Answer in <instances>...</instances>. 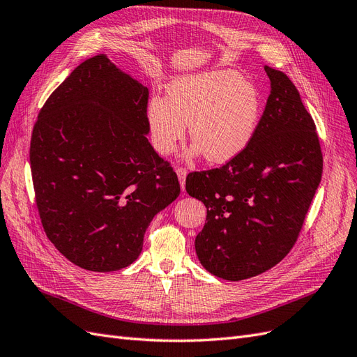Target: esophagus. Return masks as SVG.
<instances>
[{
  "instance_id": "esophagus-1",
  "label": "esophagus",
  "mask_w": 357,
  "mask_h": 357,
  "mask_svg": "<svg viewBox=\"0 0 357 357\" xmlns=\"http://www.w3.org/2000/svg\"><path fill=\"white\" fill-rule=\"evenodd\" d=\"M176 172H177V177H178V180H180V186H181V189H185V181H186L188 171H186L185 168H177V169H176Z\"/></svg>"
}]
</instances>
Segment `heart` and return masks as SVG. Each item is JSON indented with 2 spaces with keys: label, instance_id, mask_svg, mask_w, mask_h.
Instances as JSON below:
<instances>
[{
  "label": "heart",
  "instance_id": "heart-1",
  "mask_svg": "<svg viewBox=\"0 0 357 357\" xmlns=\"http://www.w3.org/2000/svg\"><path fill=\"white\" fill-rule=\"evenodd\" d=\"M167 92V100L152 96L146 109L150 138L160 155L174 152L189 125L192 153L225 164L244 152L262 122L261 92L232 70L183 75Z\"/></svg>",
  "mask_w": 357,
  "mask_h": 357
}]
</instances>
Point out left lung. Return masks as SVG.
Masks as SVG:
<instances>
[{"mask_svg":"<svg viewBox=\"0 0 357 357\" xmlns=\"http://www.w3.org/2000/svg\"><path fill=\"white\" fill-rule=\"evenodd\" d=\"M265 71L271 93L252 143L223 167L186 178L189 195L207 207L195 238L199 262L229 282L262 274L290 252L321 180L314 121L287 75Z\"/></svg>","mask_w":357,"mask_h":357,"instance_id":"obj_1","label":"left lung"}]
</instances>
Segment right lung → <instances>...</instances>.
Wrapping results in <instances>:
<instances>
[{"label":"right lung","instance_id":"right-lung-1","mask_svg":"<svg viewBox=\"0 0 357 357\" xmlns=\"http://www.w3.org/2000/svg\"><path fill=\"white\" fill-rule=\"evenodd\" d=\"M147 101L146 86L96 55L52 92L32 129L43 228L88 271L131 265L150 222L180 193L174 169L147 139Z\"/></svg>","mask_w":357,"mask_h":357}]
</instances>
